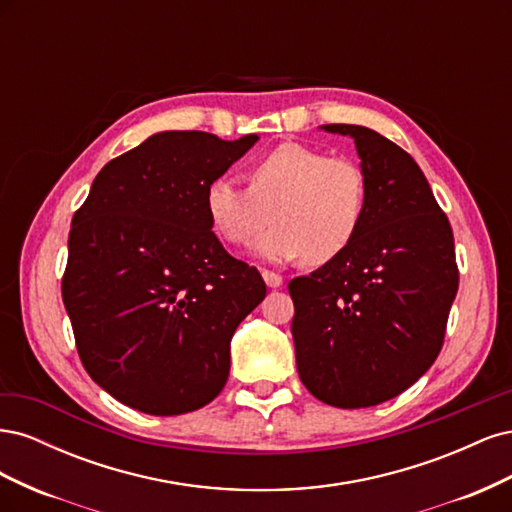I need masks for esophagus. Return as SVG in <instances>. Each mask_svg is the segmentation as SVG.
I'll use <instances>...</instances> for the list:
<instances>
[{"mask_svg":"<svg viewBox=\"0 0 512 512\" xmlns=\"http://www.w3.org/2000/svg\"><path fill=\"white\" fill-rule=\"evenodd\" d=\"M262 280L267 282V286L269 288H280L282 284H284V280H282V275H277V273H273V271H262Z\"/></svg>","mask_w":512,"mask_h":512,"instance_id":"1","label":"esophagus"}]
</instances>
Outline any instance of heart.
<instances>
[{"label":"heart","mask_w":512,"mask_h":512,"mask_svg":"<svg viewBox=\"0 0 512 512\" xmlns=\"http://www.w3.org/2000/svg\"><path fill=\"white\" fill-rule=\"evenodd\" d=\"M369 200L367 175L359 162L303 143H282L247 168V188L228 177L205 190L207 218L232 245H247L275 220L256 243L271 262L307 256L324 265L342 256L359 235Z\"/></svg>","instance_id":"heart-1"}]
</instances>
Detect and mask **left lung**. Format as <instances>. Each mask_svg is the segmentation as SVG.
I'll return each instance as SVG.
<instances>
[{"label":"left lung","instance_id":"left-lung-1","mask_svg":"<svg viewBox=\"0 0 512 512\" xmlns=\"http://www.w3.org/2000/svg\"><path fill=\"white\" fill-rule=\"evenodd\" d=\"M369 183L365 222L348 250L288 284L305 389L335 408L404 393L438 359L459 288L453 230L410 153L348 123Z\"/></svg>","mask_w":512,"mask_h":512}]
</instances>
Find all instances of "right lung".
<instances>
[{
  "label": "right lung",
  "mask_w": 512,
  "mask_h": 512,
  "mask_svg": "<svg viewBox=\"0 0 512 512\" xmlns=\"http://www.w3.org/2000/svg\"><path fill=\"white\" fill-rule=\"evenodd\" d=\"M256 141L153 134L74 213L61 297L83 367L121 404L175 416L224 389L232 333L267 286L215 237L205 190Z\"/></svg>",
  "instance_id": "obj_1"
}]
</instances>
